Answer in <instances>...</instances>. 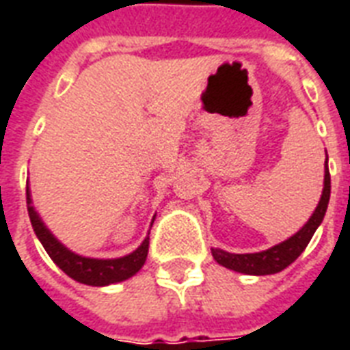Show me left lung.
I'll return each instance as SVG.
<instances>
[{
	"label": "left lung",
	"instance_id": "left-lung-1",
	"mask_svg": "<svg viewBox=\"0 0 350 350\" xmlns=\"http://www.w3.org/2000/svg\"><path fill=\"white\" fill-rule=\"evenodd\" d=\"M329 198H331V174H329V167H327L325 161V180H323V192H321L320 203H318V207L309 218V221L298 232L285 239V241H282V243L274 245L271 249L261 250V252H254V254H230L227 250L213 249L214 260L218 261L219 265L227 267L230 271L241 272V274L265 276V274H276V272L283 271L309 245L312 234L316 232V229L323 221L327 205H329Z\"/></svg>",
	"mask_w": 350,
	"mask_h": 350
}]
</instances>
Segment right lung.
I'll list each match as a JSON object with an SVG mask.
<instances>
[{"label": "right lung", "mask_w": 350, "mask_h": 350, "mask_svg": "<svg viewBox=\"0 0 350 350\" xmlns=\"http://www.w3.org/2000/svg\"><path fill=\"white\" fill-rule=\"evenodd\" d=\"M27 208H29L32 229H34L41 245L45 247L46 254L51 256V260L67 276H70L76 282L92 285V287H103V285H111V283L125 282V280L134 276L147 260L148 238L143 239V243L134 252L123 256V258H116V260H96V258H85V256L76 254L72 250H68L65 245L59 243L54 238V234L41 221L34 205H32L29 187H27Z\"/></svg>", "instance_id": "1"}]
</instances>
